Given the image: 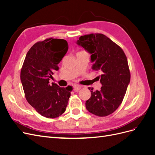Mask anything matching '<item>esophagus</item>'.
Returning <instances> with one entry per match:
<instances>
[{
	"mask_svg": "<svg viewBox=\"0 0 155 155\" xmlns=\"http://www.w3.org/2000/svg\"><path fill=\"white\" fill-rule=\"evenodd\" d=\"M81 88V86L79 85H75L74 86V92H78L80 89Z\"/></svg>",
	"mask_w": 155,
	"mask_h": 155,
	"instance_id": "esophagus-1",
	"label": "esophagus"
}]
</instances>
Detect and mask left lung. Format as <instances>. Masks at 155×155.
Wrapping results in <instances>:
<instances>
[{"instance_id": "1", "label": "left lung", "mask_w": 155, "mask_h": 155, "mask_svg": "<svg viewBox=\"0 0 155 155\" xmlns=\"http://www.w3.org/2000/svg\"><path fill=\"white\" fill-rule=\"evenodd\" d=\"M77 44L91 54L92 68L101 73L100 91L91 90V96L86 101V109L97 116H107L122 103L130 82L127 59L123 50L102 34L81 36Z\"/></svg>"}]
</instances>
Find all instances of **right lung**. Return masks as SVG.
Returning <instances> with one entry per match:
<instances>
[{"mask_svg":"<svg viewBox=\"0 0 155 155\" xmlns=\"http://www.w3.org/2000/svg\"><path fill=\"white\" fill-rule=\"evenodd\" d=\"M68 49V43L64 39L51 37L39 41L28 51L22 64L21 80L26 99L46 118H58L68 105L72 87L49 83Z\"/></svg>","mask_w":155,"mask_h":155,"instance_id":"add662e5","label":"right lung"}]
</instances>
